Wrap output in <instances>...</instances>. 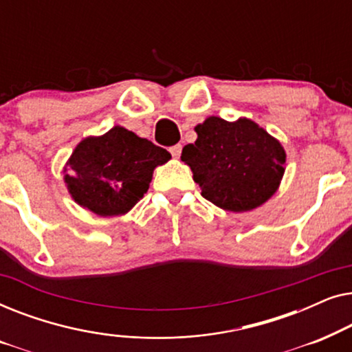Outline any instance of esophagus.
Wrapping results in <instances>:
<instances>
[{
	"mask_svg": "<svg viewBox=\"0 0 352 352\" xmlns=\"http://www.w3.org/2000/svg\"><path fill=\"white\" fill-rule=\"evenodd\" d=\"M181 151H182V146H181V144H176V146H173V147L170 148L171 155L175 157V158H179V157H181Z\"/></svg>",
	"mask_w": 352,
	"mask_h": 352,
	"instance_id": "1",
	"label": "esophagus"
}]
</instances>
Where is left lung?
Returning <instances> with one entry per match:
<instances>
[{
    "label": "left lung",
    "mask_w": 352,
    "mask_h": 352,
    "mask_svg": "<svg viewBox=\"0 0 352 352\" xmlns=\"http://www.w3.org/2000/svg\"><path fill=\"white\" fill-rule=\"evenodd\" d=\"M195 133L197 141L184 146L181 160L211 204L243 213L264 205L278 190L285 148L253 120L208 117Z\"/></svg>",
    "instance_id": "left-lung-1"
}]
</instances>
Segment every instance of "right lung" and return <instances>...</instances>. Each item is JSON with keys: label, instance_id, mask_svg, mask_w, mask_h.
I'll return each mask as SVG.
<instances>
[{"label": "right lung", "instance_id": "right-lung-1", "mask_svg": "<svg viewBox=\"0 0 352 352\" xmlns=\"http://www.w3.org/2000/svg\"><path fill=\"white\" fill-rule=\"evenodd\" d=\"M170 158L165 148L117 124L75 147L64 166V182L81 208L102 218L122 216L148 190L153 170Z\"/></svg>", "mask_w": 352, "mask_h": 352}]
</instances>
